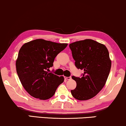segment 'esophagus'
<instances>
[{
	"mask_svg": "<svg viewBox=\"0 0 126 126\" xmlns=\"http://www.w3.org/2000/svg\"><path fill=\"white\" fill-rule=\"evenodd\" d=\"M65 78L66 79H67V80H69V79H71V77H66Z\"/></svg>",
	"mask_w": 126,
	"mask_h": 126,
	"instance_id": "1",
	"label": "esophagus"
}]
</instances>
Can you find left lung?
<instances>
[{
	"mask_svg": "<svg viewBox=\"0 0 126 126\" xmlns=\"http://www.w3.org/2000/svg\"><path fill=\"white\" fill-rule=\"evenodd\" d=\"M75 65L83 69L81 77L72 76L77 87L71 91L78 100H87L97 95L104 86L110 73L111 61L107 48L92 39H85L70 44Z\"/></svg>",
	"mask_w": 126,
	"mask_h": 126,
	"instance_id": "1",
	"label": "left lung"
}]
</instances>
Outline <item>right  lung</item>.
<instances>
[{"instance_id": "obj_1", "label": "right lung", "mask_w": 126, "mask_h": 126, "mask_svg": "<svg viewBox=\"0 0 126 126\" xmlns=\"http://www.w3.org/2000/svg\"><path fill=\"white\" fill-rule=\"evenodd\" d=\"M67 45L38 39L22 45L16 61V72L23 88L31 96L48 100L63 82V77L48 71L55 58Z\"/></svg>"}]
</instances>
